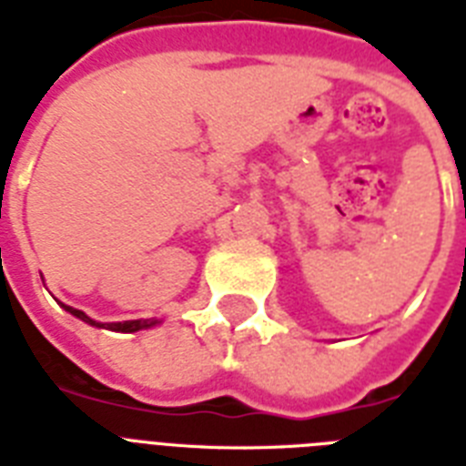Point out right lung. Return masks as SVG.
Instances as JSON below:
<instances>
[{"label":"right lung","instance_id":"right-lung-1","mask_svg":"<svg viewBox=\"0 0 466 466\" xmlns=\"http://www.w3.org/2000/svg\"><path fill=\"white\" fill-rule=\"evenodd\" d=\"M64 309H66L71 316H76V319L86 320V323H90V325H97V328H105V325H100V323H96L93 319H88V316H86L83 311H78V309H71V306H64ZM150 325H155V320H150V323H147V320H127V323H107V330L136 332V330H143V328H150Z\"/></svg>","mask_w":466,"mask_h":466}]
</instances>
